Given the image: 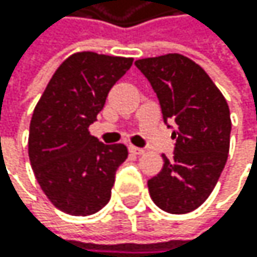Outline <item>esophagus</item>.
I'll use <instances>...</instances> for the list:
<instances>
[{
    "label": "esophagus",
    "instance_id": "obj_1",
    "mask_svg": "<svg viewBox=\"0 0 257 257\" xmlns=\"http://www.w3.org/2000/svg\"><path fill=\"white\" fill-rule=\"evenodd\" d=\"M130 151L136 156H142L145 153V150H142V148H137V146H130Z\"/></svg>",
    "mask_w": 257,
    "mask_h": 257
}]
</instances>
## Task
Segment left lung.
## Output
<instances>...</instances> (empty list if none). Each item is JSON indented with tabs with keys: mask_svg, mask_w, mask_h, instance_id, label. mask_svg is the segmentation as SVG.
Instances as JSON below:
<instances>
[{
	"mask_svg": "<svg viewBox=\"0 0 257 257\" xmlns=\"http://www.w3.org/2000/svg\"><path fill=\"white\" fill-rule=\"evenodd\" d=\"M136 66L157 94L165 123L173 121V159L148 180L153 202L166 213L194 211L208 199L228 159L230 107L203 69L180 54L142 58Z\"/></svg>",
	"mask_w": 257,
	"mask_h": 257,
	"instance_id": "1",
	"label": "left lung"
}]
</instances>
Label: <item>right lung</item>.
Masks as SVG:
<instances>
[{
	"mask_svg": "<svg viewBox=\"0 0 257 257\" xmlns=\"http://www.w3.org/2000/svg\"><path fill=\"white\" fill-rule=\"evenodd\" d=\"M131 66L133 58L72 54L58 66L35 106L29 159L43 193L63 213L89 216L111 199L127 148L103 145L91 136L89 124Z\"/></svg>",
	"mask_w": 257,
	"mask_h": 257,
	"instance_id": "1",
	"label": "right lung"
}]
</instances>
